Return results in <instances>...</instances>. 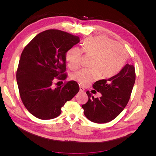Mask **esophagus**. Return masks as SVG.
<instances>
[{
  "instance_id": "34e87169",
  "label": "esophagus",
  "mask_w": 156,
  "mask_h": 156,
  "mask_svg": "<svg viewBox=\"0 0 156 156\" xmlns=\"http://www.w3.org/2000/svg\"><path fill=\"white\" fill-rule=\"evenodd\" d=\"M79 88H80V91H81V92H83L84 91V87H83L82 86H80V87H79Z\"/></svg>"
}]
</instances>
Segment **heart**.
I'll list each match as a JSON object with an SVG mask.
<instances>
[{"instance_id":"1","label":"heart","mask_w":156,"mask_h":156,"mask_svg":"<svg viewBox=\"0 0 156 156\" xmlns=\"http://www.w3.org/2000/svg\"><path fill=\"white\" fill-rule=\"evenodd\" d=\"M83 51L94 56L92 68H82L72 74L73 81L86 86L101 76L111 77L119 73L126 62L128 54L123 46L115 41L103 36L90 37L84 40ZM83 50L70 49L66 54L69 67L75 69L81 63Z\"/></svg>"}]
</instances>
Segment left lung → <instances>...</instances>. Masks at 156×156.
Masks as SVG:
<instances>
[{
    "instance_id": "1",
    "label": "left lung",
    "mask_w": 156,
    "mask_h": 156,
    "mask_svg": "<svg viewBox=\"0 0 156 156\" xmlns=\"http://www.w3.org/2000/svg\"><path fill=\"white\" fill-rule=\"evenodd\" d=\"M135 81V67L128 64L114 76L96 81L92 87L102 96L94 98L89 91L87 92L88 100L82 105L84 116L98 124L114 120L128 103Z\"/></svg>"
}]
</instances>
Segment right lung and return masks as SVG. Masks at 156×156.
<instances>
[{
    "label": "right lung",
    "instance_id": "add662e5",
    "mask_svg": "<svg viewBox=\"0 0 156 156\" xmlns=\"http://www.w3.org/2000/svg\"><path fill=\"white\" fill-rule=\"evenodd\" d=\"M80 41L78 36L50 29L36 35L23 49L16 79L23 105L41 120L58 116L61 108L79 90L77 83L68 81L55 87V78L64 80L66 54Z\"/></svg>",
    "mask_w": 156,
    "mask_h": 156
}]
</instances>
